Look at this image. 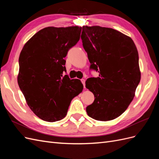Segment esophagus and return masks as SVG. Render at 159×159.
Here are the masks:
<instances>
[{
	"label": "esophagus",
	"instance_id": "esophagus-1",
	"mask_svg": "<svg viewBox=\"0 0 159 159\" xmlns=\"http://www.w3.org/2000/svg\"><path fill=\"white\" fill-rule=\"evenodd\" d=\"M81 83H82V84L84 85V88H85V80L84 79H81Z\"/></svg>",
	"mask_w": 159,
	"mask_h": 159
}]
</instances>
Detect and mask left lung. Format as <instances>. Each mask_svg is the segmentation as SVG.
<instances>
[{"label":"left lung","mask_w":159,"mask_h":159,"mask_svg":"<svg viewBox=\"0 0 159 159\" xmlns=\"http://www.w3.org/2000/svg\"><path fill=\"white\" fill-rule=\"evenodd\" d=\"M81 39L90 62L89 70L99 72L85 87L95 98L86 107L88 115L106 121L125 112L141 80L139 54L131 38L113 28L82 27Z\"/></svg>","instance_id":"obj_1"}]
</instances>
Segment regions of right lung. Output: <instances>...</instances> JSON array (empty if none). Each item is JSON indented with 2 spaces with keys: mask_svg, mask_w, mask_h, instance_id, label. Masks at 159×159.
<instances>
[{
  "mask_svg": "<svg viewBox=\"0 0 159 159\" xmlns=\"http://www.w3.org/2000/svg\"><path fill=\"white\" fill-rule=\"evenodd\" d=\"M81 27H47L28 40L19 56L18 84L34 114L48 122L60 121L71 101L83 90L78 79L70 80L64 57L80 40Z\"/></svg>",
  "mask_w": 159,
  "mask_h": 159,
  "instance_id": "1",
  "label": "right lung"
}]
</instances>
